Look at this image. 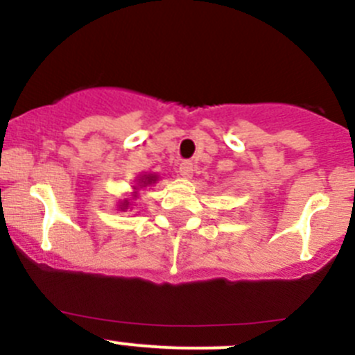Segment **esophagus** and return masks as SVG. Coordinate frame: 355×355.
I'll use <instances>...</instances> for the list:
<instances>
[{
  "mask_svg": "<svg viewBox=\"0 0 355 355\" xmlns=\"http://www.w3.org/2000/svg\"><path fill=\"white\" fill-rule=\"evenodd\" d=\"M178 171H180V175L184 178H191L192 171H194V166H192L191 161H184V163H180V168H178Z\"/></svg>",
  "mask_w": 355,
  "mask_h": 355,
  "instance_id": "1",
  "label": "esophagus"
}]
</instances>
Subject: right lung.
Masks as SVG:
<instances>
[{
    "mask_svg": "<svg viewBox=\"0 0 355 355\" xmlns=\"http://www.w3.org/2000/svg\"><path fill=\"white\" fill-rule=\"evenodd\" d=\"M159 180V175H156V173H144V175H139L137 178H135V184L132 185V187H134V192H132L130 194V198H125V199H121L120 202H118V211H128V209H132V206H134V200L137 199V196H139V191H141V189H144V187H151L153 184H156V182Z\"/></svg>",
    "mask_w": 355,
    "mask_h": 355,
    "instance_id": "obj_1",
    "label": "right lung"
}]
</instances>
